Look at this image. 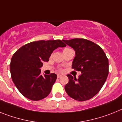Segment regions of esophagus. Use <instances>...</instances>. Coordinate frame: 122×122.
<instances>
[{
  "mask_svg": "<svg viewBox=\"0 0 122 122\" xmlns=\"http://www.w3.org/2000/svg\"><path fill=\"white\" fill-rule=\"evenodd\" d=\"M61 76H62V75H60V74H58V75H57V78H60Z\"/></svg>",
  "mask_w": 122,
  "mask_h": 122,
  "instance_id": "obj_1",
  "label": "esophagus"
}]
</instances>
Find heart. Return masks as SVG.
<instances>
[{
  "instance_id": "obj_1",
  "label": "heart",
  "mask_w": 122,
  "mask_h": 122,
  "mask_svg": "<svg viewBox=\"0 0 122 122\" xmlns=\"http://www.w3.org/2000/svg\"><path fill=\"white\" fill-rule=\"evenodd\" d=\"M67 49H70L69 48H65V49L63 50V51H65V50H67Z\"/></svg>"
}]
</instances>
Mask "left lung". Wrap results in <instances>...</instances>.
Listing matches in <instances>:
<instances>
[{"instance_id": "8db88e82", "label": "left lung", "mask_w": 122, "mask_h": 122, "mask_svg": "<svg viewBox=\"0 0 122 122\" xmlns=\"http://www.w3.org/2000/svg\"><path fill=\"white\" fill-rule=\"evenodd\" d=\"M75 51L71 67L81 72L78 78L67 75L65 91L71 98L84 101L98 93L109 73V61L101 47L89 40L75 38L62 40Z\"/></svg>"}]
</instances>
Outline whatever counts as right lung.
Masks as SVG:
<instances>
[{
    "mask_svg": "<svg viewBox=\"0 0 122 122\" xmlns=\"http://www.w3.org/2000/svg\"><path fill=\"white\" fill-rule=\"evenodd\" d=\"M65 46L61 40H41L24 45L13 54L10 64L11 79L24 96L39 101L49 94L57 75H42L41 68L54 50Z\"/></svg>",
    "mask_w": 122,
    "mask_h": 122,
    "instance_id": "1",
    "label": "right lung"
}]
</instances>
